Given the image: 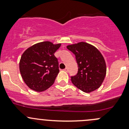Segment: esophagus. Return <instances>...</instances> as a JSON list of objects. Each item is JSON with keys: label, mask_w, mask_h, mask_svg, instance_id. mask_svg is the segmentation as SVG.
<instances>
[{"label": "esophagus", "mask_w": 129, "mask_h": 129, "mask_svg": "<svg viewBox=\"0 0 129 129\" xmlns=\"http://www.w3.org/2000/svg\"><path fill=\"white\" fill-rule=\"evenodd\" d=\"M63 71H65V72H68V69H67V67H66V69H63Z\"/></svg>", "instance_id": "esophagus-1"}]
</instances>
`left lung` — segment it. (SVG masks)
I'll list each match as a JSON object with an SVG mask.
<instances>
[{
  "label": "left lung",
  "mask_w": 129,
  "mask_h": 129,
  "mask_svg": "<svg viewBox=\"0 0 129 129\" xmlns=\"http://www.w3.org/2000/svg\"><path fill=\"white\" fill-rule=\"evenodd\" d=\"M75 55L78 65L77 75L71 76L75 86L86 93L99 88L106 75V64L99 50L86 42H79L67 46Z\"/></svg>",
  "instance_id": "left-lung-1"
}]
</instances>
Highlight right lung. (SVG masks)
<instances>
[{
  "mask_svg": "<svg viewBox=\"0 0 129 129\" xmlns=\"http://www.w3.org/2000/svg\"><path fill=\"white\" fill-rule=\"evenodd\" d=\"M60 45L42 42L30 47L23 53L19 69L24 82L30 89L42 92L54 84L59 72L58 60L54 53Z\"/></svg>",
  "mask_w": 129,
  "mask_h": 129,
  "instance_id": "obj_1",
  "label": "right lung"
}]
</instances>
